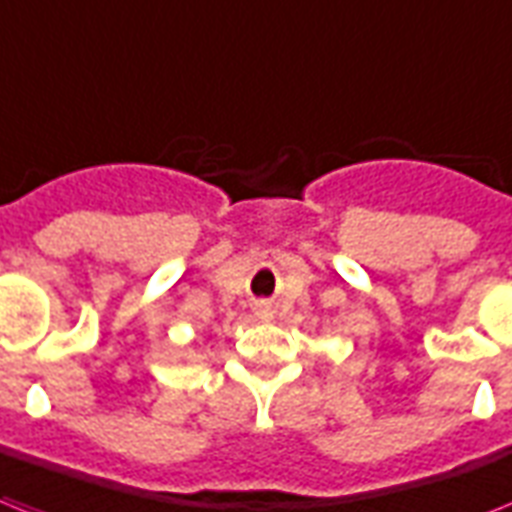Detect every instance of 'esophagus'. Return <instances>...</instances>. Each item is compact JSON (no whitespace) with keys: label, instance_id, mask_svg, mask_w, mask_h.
<instances>
[{"label":"esophagus","instance_id":"1","mask_svg":"<svg viewBox=\"0 0 512 512\" xmlns=\"http://www.w3.org/2000/svg\"><path fill=\"white\" fill-rule=\"evenodd\" d=\"M263 315H268V310H263Z\"/></svg>","mask_w":512,"mask_h":512}]
</instances>
